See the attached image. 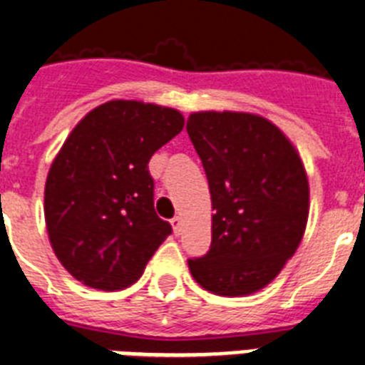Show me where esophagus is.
<instances>
[{"mask_svg":"<svg viewBox=\"0 0 365 365\" xmlns=\"http://www.w3.org/2000/svg\"><path fill=\"white\" fill-rule=\"evenodd\" d=\"M172 229H174V233L180 235L182 233V227H183V222H182V217L176 216V217H172Z\"/></svg>","mask_w":365,"mask_h":365,"instance_id":"esophagus-1","label":"esophagus"}]
</instances>
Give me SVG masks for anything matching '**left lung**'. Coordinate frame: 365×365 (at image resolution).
Returning a JSON list of instances; mask_svg holds the SVG:
<instances>
[{"mask_svg": "<svg viewBox=\"0 0 365 365\" xmlns=\"http://www.w3.org/2000/svg\"><path fill=\"white\" fill-rule=\"evenodd\" d=\"M187 134L210 187L212 244L187 259L216 295H250L278 277L299 246L309 217V180L294 143L265 117L197 111Z\"/></svg>", "mask_w": 365, "mask_h": 365, "instance_id": "obj_1", "label": "left lung"}]
</instances>
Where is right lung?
Segmentation results:
<instances>
[{"instance_id":"1","label":"right lung","mask_w":365,"mask_h":365,"mask_svg":"<svg viewBox=\"0 0 365 365\" xmlns=\"http://www.w3.org/2000/svg\"><path fill=\"white\" fill-rule=\"evenodd\" d=\"M183 123L172 108L111 100L88 111L54 157L45 183L48 240L88 288L134 284L172 233L155 212L148 163Z\"/></svg>"}]
</instances>
